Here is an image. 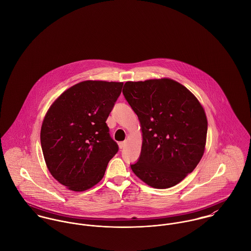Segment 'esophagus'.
<instances>
[{
	"instance_id": "34e87169",
	"label": "esophagus",
	"mask_w": 251,
	"mask_h": 251,
	"mask_svg": "<svg viewBox=\"0 0 251 251\" xmlns=\"http://www.w3.org/2000/svg\"><path fill=\"white\" fill-rule=\"evenodd\" d=\"M126 142H120L119 143V147H120V149H124L126 147Z\"/></svg>"
}]
</instances>
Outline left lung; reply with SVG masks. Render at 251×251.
Listing matches in <instances>:
<instances>
[{
	"mask_svg": "<svg viewBox=\"0 0 251 251\" xmlns=\"http://www.w3.org/2000/svg\"><path fill=\"white\" fill-rule=\"evenodd\" d=\"M123 94L138 116L142 131L139 160L133 173L153 188H169L200 162L208 120L197 98L170 78L126 82Z\"/></svg>",
	"mask_w": 251,
	"mask_h": 251,
	"instance_id": "obj_1",
	"label": "left lung"
}]
</instances>
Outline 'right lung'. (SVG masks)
<instances>
[{
  "mask_svg": "<svg viewBox=\"0 0 251 251\" xmlns=\"http://www.w3.org/2000/svg\"><path fill=\"white\" fill-rule=\"evenodd\" d=\"M123 82L87 80L66 90L46 112L40 143L51 175L72 191H84L104 176L119 147L110 137L108 116Z\"/></svg>",
  "mask_w": 251,
  "mask_h": 251,
  "instance_id": "add662e5",
  "label": "right lung"
}]
</instances>
